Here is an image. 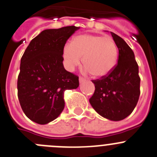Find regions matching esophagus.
<instances>
[{"label": "esophagus", "mask_w": 157, "mask_h": 157, "mask_svg": "<svg viewBox=\"0 0 157 157\" xmlns=\"http://www.w3.org/2000/svg\"><path fill=\"white\" fill-rule=\"evenodd\" d=\"M85 81H86V79H85V78H83L82 77H79V82L80 83H83Z\"/></svg>", "instance_id": "34e87169"}]
</instances>
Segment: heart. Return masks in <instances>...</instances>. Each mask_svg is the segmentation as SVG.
<instances>
[{
	"instance_id": "obj_1",
	"label": "heart",
	"mask_w": 157,
	"mask_h": 157,
	"mask_svg": "<svg viewBox=\"0 0 157 157\" xmlns=\"http://www.w3.org/2000/svg\"><path fill=\"white\" fill-rule=\"evenodd\" d=\"M118 50L113 39L94 34H82L75 37L71 45L63 49V58L67 70L71 71L81 63L85 72L96 78L110 74L117 64Z\"/></svg>"
}]
</instances>
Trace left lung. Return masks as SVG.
Segmentation results:
<instances>
[{"label":"left lung","instance_id":"1","mask_svg":"<svg viewBox=\"0 0 157 157\" xmlns=\"http://www.w3.org/2000/svg\"><path fill=\"white\" fill-rule=\"evenodd\" d=\"M110 34L118 48L117 64L108 75L93 80L95 92L90 103L100 116L118 121L129 116L137 104L140 78L134 52L121 37Z\"/></svg>","mask_w":157,"mask_h":157}]
</instances>
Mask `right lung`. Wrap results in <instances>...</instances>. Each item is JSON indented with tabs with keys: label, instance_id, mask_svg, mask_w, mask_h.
I'll use <instances>...</instances> for the list:
<instances>
[{
	"label": "right lung",
	"instance_id": "obj_1",
	"mask_svg": "<svg viewBox=\"0 0 157 157\" xmlns=\"http://www.w3.org/2000/svg\"><path fill=\"white\" fill-rule=\"evenodd\" d=\"M80 27L42 31L23 54L18 78V97L26 117L40 124L55 120L64 108V92L79 86L78 77L66 71L63 49Z\"/></svg>",
	"mask_w": 157,
	"mask_h": 157
}]
</instances>
